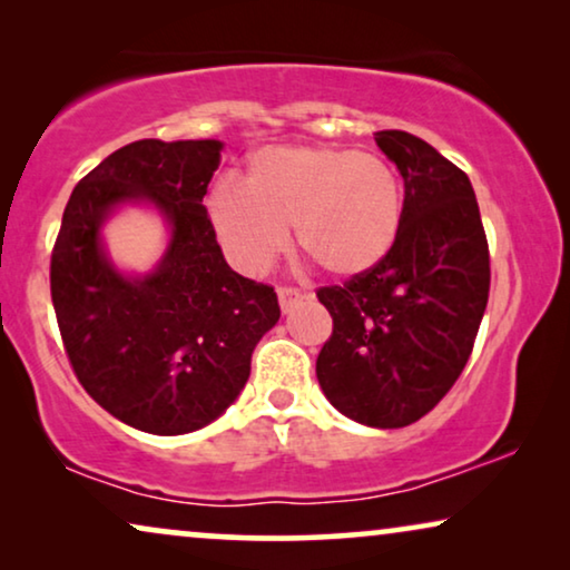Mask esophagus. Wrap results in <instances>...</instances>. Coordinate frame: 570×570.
<instances>
[{"instance_id": "esophagus-1", "label": "esophagus", "mask_w": 570, "mask_h": 570, "mask_svg": "<svg viewBox=\"0 0 570 570\" xmlns=\"http://www.w3.org/2000/svg\"><path fill=\"white\" fill-rule=\"evenodd\" d=\"M277 298H279V308L285 311H291L295 303H301V301H306V293L303 291H298V287H287V285H279L277 287Z\"/></svg>"}]
</instances>
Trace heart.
Returning a JSON list of instances; mask_svg holds the SVG:
<instances>
[{
    "label": "heart",
    "instance_id": "b5f03b06",
    "mask_svg": "<svg viewBox=\"0 0 570 570\" xmlns=\"http://www.w3.org/2000/svg\"><path fill=\"white\" fill-rule=\"evenodd\" d=\"M217 238L240 269L262 272L295 244L318 267L357 277L400 238L404 197L384 158L332 145L264 147L248 160L246 189L223 181L207 197Z\"/></svg>",
    "mask_w": 570,
    "mask_h": 570
}]
</instances>
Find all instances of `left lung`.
Wrapping results in <instances>:
<instances>
[{"label":"left lung","mask_w":570,"mask_h":570,"mask_svg":"<svg viewBox=\"0 0 570 570\" xmlns=\"http://www.w3.org/2000/svg\"><path fill=\"white\" fill-rule=\"evenodd\" d=\"M376 145L404 178L400 238L379 267L316 291L334 324L316 379L345 417L404 428L446 396L470 361L490 254L462 168L410 131H376Z\"/></svg>","instance_id":"8db88e82"}]
</instances>
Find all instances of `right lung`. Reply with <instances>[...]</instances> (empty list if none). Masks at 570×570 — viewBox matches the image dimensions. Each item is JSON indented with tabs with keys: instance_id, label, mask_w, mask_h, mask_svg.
Listing matches in <instances>:
<instances>
[{
	"instance_id": "1",
	"label": "right lung",
	"mask_w": 570,
	"mask_h": 570,
	"mask_svg": "<svg viewBox=\"0 0 570 570\" xmlns=\"http://www.w3.org/2000/svg\"><path fill=\"white\" fill-rule=\"evenodd\" d=\"M220 150V139L124 145L75 186L51 252V301L75 376L145 433L181 435L220 417L279 318L277 293L228 267L202 205ZM139 200L167 217L171 240L153 273L124 276L99 228Z\"/></svg>"
}]
</instances>
